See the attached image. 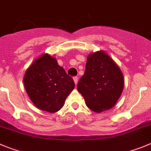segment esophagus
<instances>
[{
	"label": "esophagus",
	"mask_w": 151,
	"mask_h": 151,
	"mask_svg": "<svg viewBox=\"0 0 151 151\" xmlns=\"http://www.w3.org/2000/svg\"><path fill=\"white\" fill-rule=\"evenodd\" d=\"M73 80H74V82L76 85H77V83H78V77L75 76L73 77Z\"/></svg>",
	"instance_id": "34e87169"
}]
</instances>
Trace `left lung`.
Masks as SVG:
<instances>
[{"label": "left lung", "instance_id": "obj_1", "mask_svg": "<svg viewBox=\"0 0 151 151\" xmlns=\"http://www.w3.org/2000/svg\"><path fill=\"white\" fill-rule=\"evenodd\" d=\"M124 86L121 69L106 52L98 51L88 55L85 72L77 88L91 110L101 113L114 107Z\"/></svg>", "mask_w": 151, "mask_h": 151}]
</instances>
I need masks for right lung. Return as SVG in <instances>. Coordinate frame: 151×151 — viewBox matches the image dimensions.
I'll return each instance as SVG.
<instances>
[{"label": "right lung", "instance_id": "right-lung-1", "mask_svg": "<svg viewBox=\"0 0 151 151\" xmlns=\"http://www.w3.org/2000/svg\"><path fill=\"white\" fill-rule=\"evenodd\" d=\"M23 81L26 92L36 107L50 113L57 112L63 107L75 88L73 78L59 66L55 58L47 53L30 65Z\"/></svg>", "mask_w": 151, "mask_h": 151}]
</instances>
